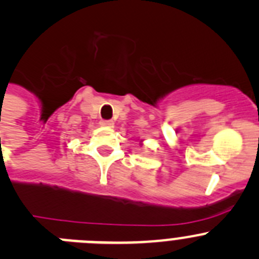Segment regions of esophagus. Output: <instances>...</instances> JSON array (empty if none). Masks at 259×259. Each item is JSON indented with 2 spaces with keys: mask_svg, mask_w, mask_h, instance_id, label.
<instances>
[{
  "mask_svg": "<svg viewBox=\"0 0 259 259\" xmlns=\"http://www.w3.org/2000/svg\"><path fill=\"white\" fill-rule=\"evenodd\" d=\"M100 124L102 125V126L111 127V126H112V125H113V121H112V120H101Z\"/></svg>",
  "mask_w": 259,
  "mask_h": 259,
  "instance_id": "1",
  "label": "esophagus"
}]
</instances>
